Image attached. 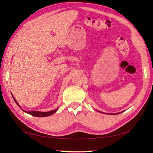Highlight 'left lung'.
<instances>
[{
    "instance_id": "1",
    "label": "left lung",
    "mask_w": 153,
    "mask_h": 153,
    "mask_svg": "<svg viewBox=\"0 0 153 153\" xmlns=\"http://www.w3.org/2000/svg\"><path fill=\"white\" fill-rule=\"evenodd\" d=\"M99 112H100V111H99ZM102 113V112H101ZM118 114V113H117ZM111 115H115V114H111Z\"/></svg>"
}]
</instances>
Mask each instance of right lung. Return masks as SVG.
I'll return each instance as SVG.
<instances>
[{"mask_svg":"<svg viewBox=\"0 0 153 153\" xmlns=\"http://www.w3.org/2000/svg\"><path fill=\"white\" fill-rule=\"evenodd\" d=\"M13 98H14V100L15 101V102H16V104L20 107L19 105L18 104V102L16 101V100L15 99L13 96ZM57 110H58V108H56V109L52 110V111H47V112H41V111H24V110H23V111H24V112H25V113L30 114V115H31L34 116V117H48V116H50L51 115H53V113H55V112H56V111H57Z\"/></svg>","mask_w":153,"mask_h":153,"instance_id":"1","label":"right lung"}]
</instances>
